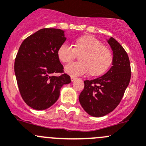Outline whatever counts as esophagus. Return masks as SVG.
<instances>
[{"mask_svg": "<svg viewBox=\"0 0 146 146\" xmlns=\"http://www.w3.org/2000/svg\"><path fill=\"white\" fill-rule=\"evenodd\" d=\"M77 77H71V81L72 82H74L76 80H77Z\"/></svg>", "mask_w": 146, "mask_h": 146, "instance_id": "34e87169", "label": "esophagus"}]
</instances>
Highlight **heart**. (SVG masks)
<instances>
[{"mask_svg":"<svg viewBox=\"0 0 146 146\" xmlns=\"http://www.w3.org/2000/svg\"><path fill=\"white\" fill-rule=\"evenodd\" d=\"M80 62L66 64L64 71L71 76H81L90 73L93 76L103 74L112 62L110 50L92 36H84L77 38L74 48L67 43H64L58 49V56L61 62L67 63L81 54Z\"/></svg>","mask_w":146,"mask_h":146,"instance_id":"heart-1","label":"heart"}]
</instances>
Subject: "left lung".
<instances>
[{
    "mask_svg": "<svg viewBox=\"0 0 146 146\" xmlns=\"http://www.w3.org/2000/svg\"><path fill=\"white\" fill-rule=\"evenodd\" d=\"M107 41L113 53L112 66L104 75L84 81V90L79 96L83 109L93 117H102L115 109L131 76L130 60L123 47L112 37Z\"/></svg>",
    "mask_w": 146,
    "mask_h": 146,
    "instance_id": "obj_1",
    "label": "left lung"
}]
</instances>
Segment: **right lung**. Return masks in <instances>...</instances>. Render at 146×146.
Instances as JSON below:
<instances>
[{"label":"right lung","mask_w":146,"mask_h":146,"mask_svg":"<svg viewBox=\"0 0 146 146\" xmlns=\"http://www.w3.org/2000/svg\"><path fill=\"white\" fill-rule=\"evenodd\" d=\"M64 31L59 29H43L22 42L16 59L14 71L21 95L33 109L44 110L59 99L64 84L71 79L63 72L58 49L66 41Z\"/></svg>","instance_id":"obj_1"}]
</instances>
